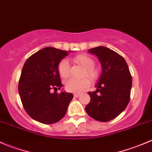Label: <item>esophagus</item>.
I'll return each instance as SVG.
<instances>
[{
  "instance_id": "obj_1",
  "label": "esophagus",
  "mask_w": 152,
  "mask_h": 152,
  "mask_svg": "<svg viewBox=\"0 0 152 152\" xmlns=\"http://www.w3.org/2000/svg\"><path fill=\"white\" fill-rule=\"evenodd\" d=\"M80 96V94L79 93H75L74 94V96L75 97H79Z\"/></svg>"
}]
</instances>
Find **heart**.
<instances>
[{
	"label": "heart",
	"instance_id": "obj_1",
	"mask_svg": "<svg viewBox=\"0 0 152 152\" xmlns=\"http://www.w3.org/2000/svg\"><path fill=\"white\" fill-rule=\"evenodd\" d=\"M75 61L86 69L85 75H87L92 79L98 78L99 73L97 69L94 67V61L93 58L87 55H79L75 57ZM58 71L60 76L62 78H67L70 76V63L68 59L64 58L60 61L58 65ZM89 85L90 80L87 77L80 79L70 78L65 82L66 90L73 93L81 92Z\"/></svg>",
	"mask_w": 152,
	"mask_h": 152
}]
</instances>
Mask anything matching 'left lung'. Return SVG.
I'll return each mask as SVG.
<instances>
[{"label":"left lung","instance_id":"obj_1","mask_svg":"<svg viewBox=\"0 0 152 152\" xmlns=\"http://www.w3.org/2000/svg\"><path fill=\"white\" fill-rule=\"evenodd\" d=\"M96 56L102 65L96 90L88 92L91 101L85 107L87 113L94 120L107 122L119 116L130 100L132 78L123 56L105 47L88 50Z\"/></svg>","mask_w":152,"mask_h":152}]
</instances>
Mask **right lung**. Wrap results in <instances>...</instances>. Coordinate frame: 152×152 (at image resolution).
Listing matches in <instances>:
<instances>
[{
	"label": "right lung",
	"instance_id": "right-lung-1",
	"mask_svg": "<svg viewBox=\"0 0 152 152\" xmlns=\"http://www.w3.org/2000/svg\"><path fill=\"white\" fill-rule=\"evenodd\" d=\"M71 51L48 47L32 54L23 64L18 93L29 117L43 124H53L63 118L73 99L70 93L56 92L63 86L58 65ZM54 89L55 91H50Z\"/></svg>",
	"mask_w": 152,
	"mask_h": 152
}]
</instances>
